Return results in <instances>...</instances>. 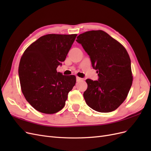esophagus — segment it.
I'll use <instances>...</instances> for the list:
<instances>
[{"mask_svg": "<svg viewBox=\"0 0 151 151\" xmlns=\"http://www.w3.org/2000/svg\"><path fill=\"white\" fill-rule=\"evenodd\" d=\"M82 79V78H81V77H76V81H77V82H79V81H81Z\"/></svg>", "mask_w": 151, "mask_h": 151, "instance_id": "esophagus-1", "label": "esophagus"}]
</instances>
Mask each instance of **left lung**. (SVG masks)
<instances>
[{
	"mask_svg": "<svg viewBox=\"0 0 151 151\" xmlns=\"http://www.w3.org/2000/svg\"><path fill=\"white\" fill-rule=\"evenodd\" d=\"M76 42L88 54L99 77L98 81H86L88 88L83 96L86 104L98 112L115 110L125 101L133 81L126 49L102 30L85 32Z\"/></svg>",
	"mask_w": 151,
	"mask_h": 151,
	"instance_id": "obj_1",
	"label": "left lung"
}]
</instances>
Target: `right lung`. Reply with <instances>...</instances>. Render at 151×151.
Masks as SVG:
<instances>
[{
  "mask_svg": "<svg viewBox=\"0 0 151 151\" xmlns=\"http://www.w3.org/2000/svg\"><path fill=\"white\" fill-rule=\"evenodd\" d=\"M77 35L48 34L26 48L21 58L19 77L26 99L36 110L55 113L64 107L76 84L74 75L63 76L57 68L65 60Z\"/></svg>",
  "mask_w": 151,
  "mask_h": 151,
  "instance_id": "obj_1",
  "label": "right lung"
}]
</instances>
